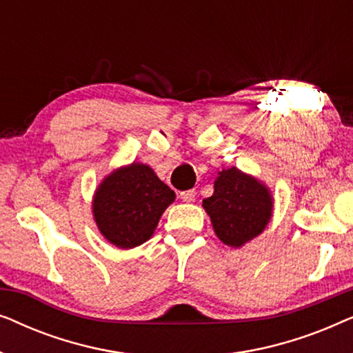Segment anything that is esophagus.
<instances>
[{
	"mask_svg": "<svg viewBox=\"0 0 353 353\" xmlns=\"http://www.w3.org/2000/svg\"><path fill=\"white\" fill-rule=\"evenodd\" d=\"M180 197H181L183 202H194V199H196V191H194V190L183 191V192H180Z\"/></svg>",
	"mask_w": 353,
	"mask_h": 353,
	"instance_id": "1",
	"label": "esophagus"
}]
</instances>
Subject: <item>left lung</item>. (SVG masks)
I'll use <instances>...</instances> for the list:
<instances>
[{"instance_id": "1", "label": "left lung", "mask_w": 353, "mask_h": 353, "mask_svg": "<svg viewBox=\"0 0 353 353\" xmlns=\"http://www.w3.org/2000/svg\"><path fill=\"white\" fill-rule=\"evenodd\" d=\"M202 207L221 243L241 248L268 225L273 197L262 181L231 167L219 172L214 194L202 201Z\"/></svg>"}]
</instances>
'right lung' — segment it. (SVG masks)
I'll list each match as a JSON object with an SVG mask.
<instances>
[{
	"label": "right lung",
	"mask_w": 353,
	"mask_h": 353,
	"mask_svg": "<svg viewBox=\"0 0 353 353\" xmlns=\"http://www.w3.org/2000/svg\"><path fill=\"white\" fill-rule=\"evenodd\" d=\"M173 201L175 192L151 167L133 162L104 178L94 192L93 215L110 244L133 249L151 238Z\"/></svg>",
	"instance_id": "1"
}]
</instances>
